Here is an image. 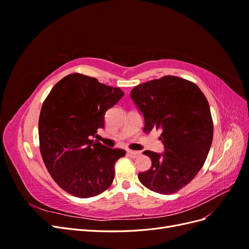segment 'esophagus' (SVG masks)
Returning <instances> with one entry per match:
<instances>
[{
    "mask_svg": "<svg viewBox=\"0 0 249 249\" xmlns=\"http://www.w3.org/2000/svg\"><path fill=\"white\" fill-rule=\"evenodd\" d=\"M140 152H137V150H127L126 155L131 157V158H137L138 156H140Z\"/></svg>",
    "mask_w": 249,
    "mask_h": 249,
    "instance_id": "1",
    "label": "esophagus"
}]
</instances>
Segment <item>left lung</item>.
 <instances>
[{"mask_svg": "<svg viewBox=\"0 0 249 249\" xmlns=\"http://www.w3.org/2000/svg\"><path fill=\"white\" fill-rule=\"evenodd\" d=\"M131 99L144 117L143 132L161 130L163 154L144 150L152 166L139 172L147 189L172 194L189 184L203 166L213 141L209 103L197 85L165 76L134 87Z\"/></svg>", "mask_w": 249, "mask_h": 249, "instance_id": "8db88e82", "label": "left lung"}]
</instances>
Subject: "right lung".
I'll return each instance as SVG.
<instances>
[{"label":"right lung","instance_id":"1","mask_svg":"<svg viewBox=\"0 0 249 249\" xmlns=\"http://www.w3.org/2000/svg\"><path fill=\"white\" fill-rule=\"evenodd\" d=\"M124 91L74 72L60 80L43 102L38 122L40 154L51 177L80 198L103 193L114 179L115 162L125 150L90 138L105 125L106 111Z\"/></svg>","mask_w":249,"mask_h":249}]
</instances>
